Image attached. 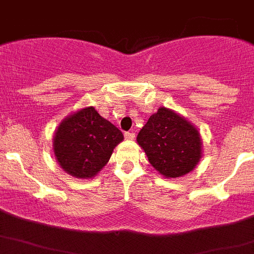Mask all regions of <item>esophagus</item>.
<instances>
[{
  "label": "esophagus",
  "instance_id": "esophagus-1",
  "mask_svg": "<svg viewBox=\"0 0 254 254\" xmlns=\"http://www.w3.org/2000/svg\"><path fill=\"white\" fill-rule=\"evenodd\" d=\"M125 137L127 138V140H134V137H136V134H134L133 132H126Z\"/></svg>",
  "mask_w": 254,
  "mask_h": 254
}]
</instances>
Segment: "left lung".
I'll use <instances>...</instances> for the list:
<instances>
[{
    "label": "left lung",
    "mask_w": 254,
    "mask_h": 254,
    "mask_svg": "<svg viewBox=\"0 0 254 254\" xmlns=\"http://www.w3.org/2000/svg\"><path fill=\"white\" fill-rule=\"evenodd\" d=\"M137 143L165 178L186 176L202 158V140L196 126L165 107L150 116L138 132Z\"/></svg>",
    "instance_id": "left-lung-1"
}]
</instances>
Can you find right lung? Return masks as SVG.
I'll return each mask as SVG.
<instances>
[{"instance_id":"obj_1","label":"right lung","mask_w":254,"mask_h":254,"mask_svg":"<svg viewBox=\"0 0 254 254\" xmlns=\"http://www.w3.org/2000/svg\"><path fill=\"white\" fill-rule=\"evenodd\" d=\"M123 133L94 107H85L61 121L53 136L60 167L78 179L95 177L123 141Z\"/></svg>"}]
</instances>
